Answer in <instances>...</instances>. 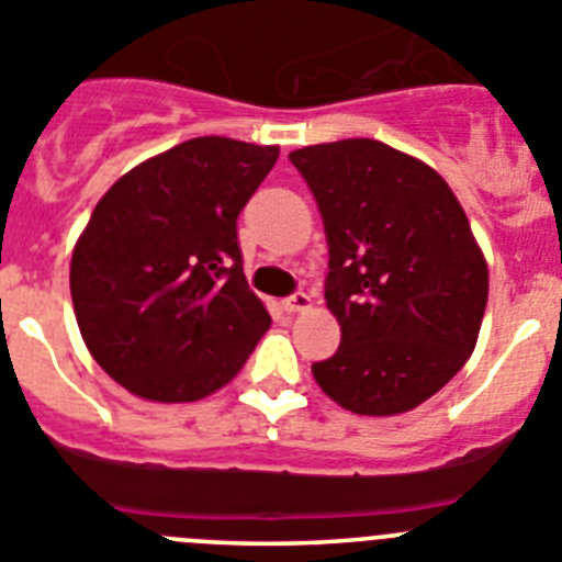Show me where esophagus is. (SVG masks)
I'll return each instance as SVG.
<instances>
[{
	"label": "esophagus",
	"mask_w": 562,
	"mask_h": 562,
	"mask_svg": "<svg viewBox=\"0 0 562 562\" xmlns=\"http://www.w3.org/2000/svg\"><path fill=\"white\" fill-rule=\"evenodd\" d=\"M311 305H313V300L307 296L305 291H296V293H291L288 300H282V311L285 313H302V311H307Z\"/></svg>",
	"instance_id": "obj_1"
}]
</instances>
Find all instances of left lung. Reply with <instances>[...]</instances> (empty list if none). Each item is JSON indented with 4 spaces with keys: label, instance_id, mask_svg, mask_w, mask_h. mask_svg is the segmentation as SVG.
<instances>
[{
    "label": "left lung",
    "instance_id": "left-lung-1",
    "mask_svg": "<svg viewBox=\"0 0 562 562\" xmlns=\"http://www.w3.org/2000/svg\"><path fill=\"white\" fill-rule=\"evenodd\" d=\"M288 159L325 221V300L341 325L313 378L352 414L419 406L464 367L487 307V262L462 204L426 161L378 139Z\"/></svg>",
    "mask_w": 562,
    "mask_h": 562
}]
</instances>
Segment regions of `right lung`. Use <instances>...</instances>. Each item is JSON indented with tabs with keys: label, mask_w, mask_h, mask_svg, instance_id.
I'll use <instances>...</instances> for the list:
<instances>
[{
	"label": "right lung",
	"mask_w": 562,
	"mask_h": 562,
	"mask_svg": "<svg viewBox=\"0 0 562 562\" xmlns=\"http://www.w3.org/2000/svg\"><path fill=\"white\" fill-rule=\"evenodd\" d=\"M277 156V145L187 139L94 206L69 269L75 318L94 361L136 397L201 401L269 330L244 274L237 215Z\"/></svg>",
	"instance_id": "add662e5"
}]
</instances>
